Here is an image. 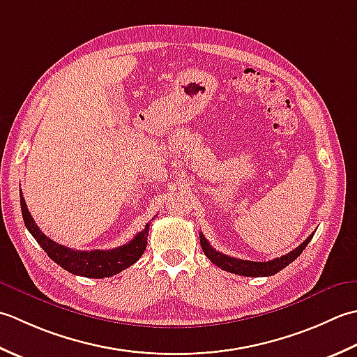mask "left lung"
<instances>
[{
	"label": "left lung",
	"mask_w": 357,
	"mask_h": 357,
	"mask_svg": "<svg viewBox=\"0 0 357 357\" xmlns=\"http://www.w3.org/2000/svg\"><path fill=\"white\" fill-rule=\"evenodd\" d=\"M312 236L314 234H311L307 240H305V242H302L299 246H297L296 250L285 254V256L282 257L273 259L270 261H252V260H242V259L227 256V254L215 251L202 232H200V245H202L203 252H205V256L213 261L214 265L222 268L225 271L234 273L237 275H245V278H266V275H274L275 273H279L280 270H283V268L288 266L291 261H294L297 257H299L302 251L307 248V245L310 243Z\"/></svg>",
	"instance_id": "obj_1"
}]
</instances>
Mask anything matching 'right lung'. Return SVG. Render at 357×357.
<instances>
[{
    "instance_id": "1",
    "label": "right lung",
    "mask_w": 357,
    "mask_h": 357,
    "mask_svg": "<svg viewBox=\"0 0 357 357\" xmlns=\"http://www.w3.org/2000/svg\"><path fill=\"white\" fill-rule=\"evenodd\" d=\"M20 197L21 213H23L24 225L29 232H31L33 238L38 242L41 248L47 252V256L52 259L55 264H58L72 274L83 275V278L91 279L111 278V275L119 274L130 265H134L135 261L143 256L144 250H146L149 223H146L144 229L142 232H138L129 243L119 246V248L107 251L70 250L68 246H63L54 242V240L49 238L45 232L40 231V228L36 227L33 217L29 213L23 194H20Z\"/></svg>"
}]
</instances>
